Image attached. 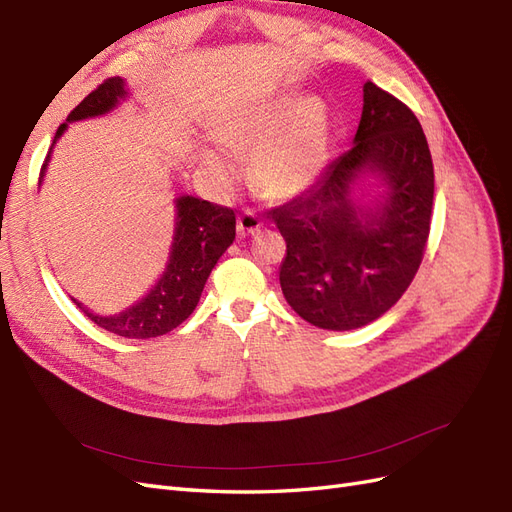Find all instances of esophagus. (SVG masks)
<instances>
[{
	"label": "esophagus",
	"mask_w": 512,
	"mask_h": 512,
	"mask_svg": "<svg viewBox=\"0 0 512 512\" xmlns=\"http://www.w3.org/2000/svg\"><path fill=\"white\" fill-rule=\"evenodd\" d=\"M261 227V221L255 212L246 210L242 212L238 217V238H244V236H251V234H257Z\"/></svg>",
	"instance_id": "1"
}]
</instances>
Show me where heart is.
<instances>
[{
	"label": "heart",
	"mask_w": 512,
	"mask_h": 512,
	"mask_svg": "<svg viewBox=\"0 0 512 512\" xmlns=\"http://www.w3.org/2000/svg\"><path fill=\"white\" fill-rule=\"evenodd\" d=\"M332 114L319 97L276 93L229 110L214 127L219 144L200 146L212 185L227 191L238 180V159L251 153V178L270 200H291L325 174L332 159Z\"/></svg>",
	"instance_id": "obj_1"
}]
</instances>
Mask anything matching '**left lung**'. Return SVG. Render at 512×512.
Listing matches in <instances>:
<instances>
[{
  "label": "left lung",
  "instance_id": "8db88e82",
  "mask_svg": "<svg viewBox=\"0 0 512 512\" xmlns=\"http://www.w3.org/2000/svg\"><path fill=\"white\" fill-rule=\"evenodd\" d=\"M434 204L421 123L393 95L364 85L353 148L295 200L270 210L287 242L280 289L298 315L332 332L364 327L415 278Z\"/></svg>",
  "mask_w": 512,
  "mask_h": 512
}]
</instances>
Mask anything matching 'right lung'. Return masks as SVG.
Here are the masks:
<instances>
[{
	"label": "right lung",
	"mask_w": 512,
	"mask_h": 512,
	"mask_svg": "<svg viewBox=\"0 0 512 512\" xmlns=\"http://www.w3.org/2000/svg\"><path fill=\"white\" fill-rule=\"evenodd\" d=\"M129 97L127 82L119 76L104 80L100 87L89 93L72 112L68 121L59 125L51 151H48L40 172V185L51 161L57 140L65 134L70 123L104 117ZM174 236L166 270L157 278L144 298L117 312V315H97L85 304H74L85 315L108 332L123 338H157L172 332L185 319H189L197 302L202 298L206 280L217 266L219 257L232 246L236 238L234 210L210 204L193 195H180L174 200Z\"/></svg>",
	"instance_id": "1"
}]
</instances>
